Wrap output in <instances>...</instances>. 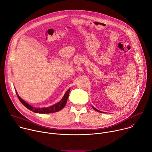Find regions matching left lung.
Returning a JSON list of instances; mask_svg holds the SVG:
<instances>
[{
	"label": "left lung",
	"mask_w": 152,
	"mask_h": 152,
	"mask_svg": "<svg viewBox=\"0 0 152 152\" xmlns=\"http://www.w3.org/2000/svg\"><path fill=\"white\" fill-rule=\"evenodd\" d=\"M93 109L95 110V111H97V112H100V113H102V112H101V111H99V110H97V109H96L95 107H94L93 106Z\"/></svg>",
	"instance_id": "8db88e82"
}]
</instances>
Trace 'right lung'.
I'll list each match as a JSON object with an SVG mask.
<instances>
[{
	"label": "right lung",
	"instance_id": "1",
	"mask_svg": "<svg viewBox=\"0 0 152 152\" xmlns=\"http://www.w3.org/2000/svg\"><path fill=\"white\" fill-rule=\"evenodd\" d=\"M70 90L67 91V92L65 93L64 97L61 99V101L58 102L57 103L55 104L53 106L47 107H35L32 106L31 105L29 104L28 103H26L25 101H24L22 99H21L18 95L17 94V93L16 94H17V97L19 99V100L21 102V103H22L26 107H27L28 110L33 111L34 113H39V114H50V113H56L58 111H59L60 110H62L63 107L66 106L67 100L69 98V92Z\"/></svg>",
	"mask_w": 152,
	"mask_h": 152
}]
</instances>
